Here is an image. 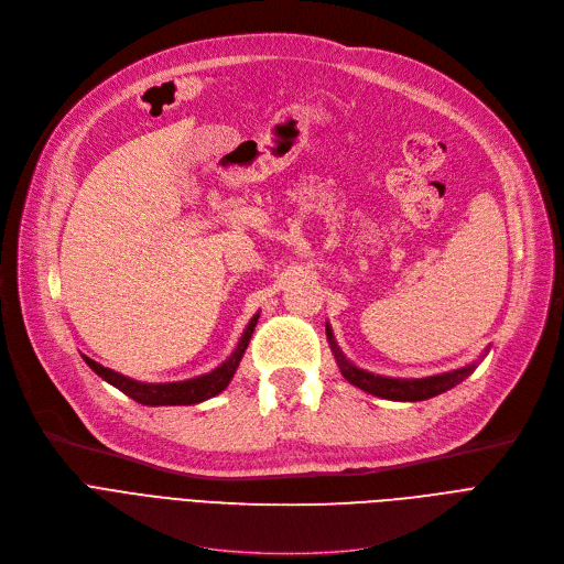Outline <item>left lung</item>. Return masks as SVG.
<instances>
[{
	"label": "left lung",
	"mask_w": 564,
	"mask_h": 564,
	"mask_svg": "<svg viewBox=\"0 0 564 564\" xmlns=\"http://www.w3.org/2000/svg\"><path fill=\"white\" fill-rule=\"evenodd\" d=\"M327 340L332 345V351L336 357V364L343 372V377L359 387L361 391L377 395V398H387V400H398V402H419V400H430L438 393H446L453 387H457L459 381H464L473 370L478 366L468 364L459 370L453 372H443V375H434V377H423V379H398V377H381L375 372H368L364 368H357L351 361L345 359V354L340 351L338 343L334 340V332L327 322Z\"/></svg>",
	"instance_id": "obj_1"
}]
</instances>
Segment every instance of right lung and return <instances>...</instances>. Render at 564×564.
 Segmentation results:
<instances>
[{
  "label": "right lung",
  "mask_w": 564,
  "mask_h": 564,
  "mask_svg": "<svg viewBox=\"0 0 564 564\" xmlns=\"http://www.w3.org/2000/svg\"><path fill=\"white\" fill-rule=\"evenodd\" d=\"M258 317L260 313H256L251 317V322L247 324V329L240 338V343H237L235 351L230 354V357L217 366L213 372H205L200 377H192V379H185V381H166V383H145V381H134L121 372H113L100 364H96L94 359H88L82 354V359L86 361V366L91 368L98 377H102L107 383H111V387H116L121 393L130 395L134 402L139 404H148V406H175V404H198L203 400H210L215 395H219L235 375L237 366H240L245 351H247V345L251 340V334L256 329L258 324Z\"/></svg>",
  "instance_id": "add662e5"
}]
</instances>
